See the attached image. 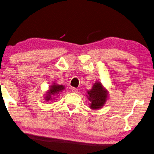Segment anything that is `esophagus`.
Here are the masks:
<instances>
[{
	"mask_svg": "<svg viewBox=\"0 0 154 154\" xmlns=\"http://www.w3.org/2000/svg\"><path fill=\"white\" fill-rule=\"evenodd\" d=\"M78 91H79V90H78V89L75 88V87H72V91L74 92V93H77Z\"/></svg>",
	"mask_w": 154,
	"mask_h": 154,
	"instance_id": "1",
	"label": "esophagus"
}]
</instances>
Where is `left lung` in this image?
I'll return each mask as SVG.
<instances>
[{"label":"left lung","mask_w":154,"mask_h":154,"mask_svg":"<svg viewBox=\"0 0 154 154\" xmlns=\"http://www.w3.org/2000/svg\"><path fill=\"white\" fill-rule=\"evenodd\" d=\"M87 94V98L91 102L89 107L92 109H98L103 107L106 103L108 94L100 82H96Z\"/></svg>","instance_id":"left-lung-1"}]
</instances>
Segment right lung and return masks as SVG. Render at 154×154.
I'll return each instance as SVG.
<instances>
[{"label": "right lung", "instance_id": "right-lung-1", "mask_svg": "<svg viewBox=\"0 0 154 154\" xmlns=\"http://www.w3.org/2000/svg\"><path fill=\"white\" fill-rule=\"evenodd\" d=\"M64 89H65V87H64V86L62 85H56L54 83V85H51L50 88H49L48 91L47 92L45 100L49 101L50 100H52V96L58 95L60 92H62ZM54 98H55V97H54Z\"/></svg>", "mask_w": 154, "mask_h": 154}]
</instances>
